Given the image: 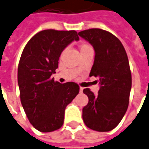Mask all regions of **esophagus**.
<instances>
[{
	"mask_svg": "<svg viewBox=\"0 0 149 149\" xmlns=\"http://www.w3.org/2000/svg\"><path fill=\"white\" fill-rule=\"evenodd\" d=\"M83 88H80V93H82L83 92Z\"/></svg>",
	"mask_w": 149,
	"mask_h": 149,
	"instance_id": "1",
	"label": "esophagus"
}]
</instances>
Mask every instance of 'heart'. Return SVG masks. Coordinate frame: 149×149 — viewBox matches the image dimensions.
I'll use <instances>...</instances> for the list:
<instances>
[{
    "label": "heart",
    "instance_id": "1",
    "mask_svg": "<svg viewBox=\"0 0 149 149\" xmlns=\"http://www.w3.org/2000/svg\"><path fill=\"white\" fill-rule=\"evenodd\" d=\"M91 49V47L88 44H82L80 46V51H83V50H86V49Z\"/></svg>",
    "mask_w": 149,
    "mask_h": 149
}]
</instances>
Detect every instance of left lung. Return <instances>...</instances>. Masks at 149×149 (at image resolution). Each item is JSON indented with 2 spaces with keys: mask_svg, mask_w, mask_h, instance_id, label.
Listing matches in <instances>:
<instances>
[{
  "mask_svg": "<svg viewBox=\"0 0 149 149\" xmlns=\"http://www.w3.org/2000/svg\"><path fill=\"white\" fill-rule=\"evenodd\" d=\"M92 45L95 61L90 72L100 80L98 95L89 88L83 92L88 103L83 108V120L87 127L99 132L112 130L122 121L129 106L132 76L127 54L116 36L100 28L78 33Z\"/></svg>",
  "mask_w": 149,
  "mask_h": 149,
  "instance_id": "1",
  "label": "left lung"
}]
</instances>
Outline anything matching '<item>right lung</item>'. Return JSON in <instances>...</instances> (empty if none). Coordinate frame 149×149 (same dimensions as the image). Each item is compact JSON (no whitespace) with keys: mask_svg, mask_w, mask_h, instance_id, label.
Segmentation results:
<instances>
[{"mask_svg":"<svg viewBox=\"0 0 149 149\" xmlns=\"http://www.w3.org/2000/svg\"><path fill=\"white\" fill-rule=\"evenodd\" d=\"M74 40H79L76 31L44 30L28 41L19 59L20 101L31 124L42 133L62 126L66 106L80 91L77 84H61L51 77L61 52Z\"/></svg>","mask_w":149,"mask_h":149,"instance_id":"add662e5","label":"right lung"}]
</instances>
